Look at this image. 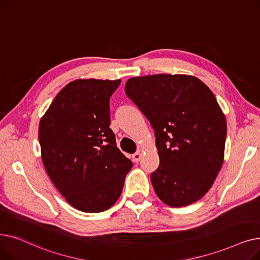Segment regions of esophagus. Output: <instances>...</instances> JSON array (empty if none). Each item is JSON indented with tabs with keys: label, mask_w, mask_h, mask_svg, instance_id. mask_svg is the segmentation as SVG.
<instances>
[{
	"label": "esophagus",
	"mask_w": 260,
	"mask_h": 260,
	"mask_svg": "<svg viewBox=\"0 0 260 260\" xmlns=\"http://www.w3.org/2000/svg\"><path fill=\"white\" fill-rule=\"evenodd\" d=\"M141 157H142V153L140 152V151H138V152H135L133 155H132V158H133V160L135 163H138V162H140L141 160Z\"/></svg>",
	"instance_id": "1"
}]
</instances>
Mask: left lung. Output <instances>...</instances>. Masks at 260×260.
Wrapping results in <instances>:
<instances>
[{
	"label": "left lung",
	"mask_w": 260,
	"mask_h": 260,
	"mask_svg": "<svg viewBox=\"0 0 260 260\" xmlns=\"http://www.w3.org/2000/svg\"><path fill=\"white\" fill-rule=\"evenodd\" d=\"M125 92L154 130L159 165L150 178L159 200L182 207L201 199L224 157L226 120L213 92L179 74L130 78Z\"/></svg>",
	"instance_id": "8db88e82"
}]
</instances>
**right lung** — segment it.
<instances>
[{
	"instance_id": "right-lung-1",
	"label": "right lung",
	"mask_w": 260,
	"mask_h": 260,
	"mask_svg": "<svg viewBox=\"0 0 260 260\" xmlns=\"http://www.w3.org/2000/svg\"><path fill=\"white\" fill-rule=\"evenodd\" d=\"M120 81L74 80L57 94L40 120L47 175L68 203L84 213L112 206L133 166L109 128L110 97Z\"/></svg>"
}]
</instances>
